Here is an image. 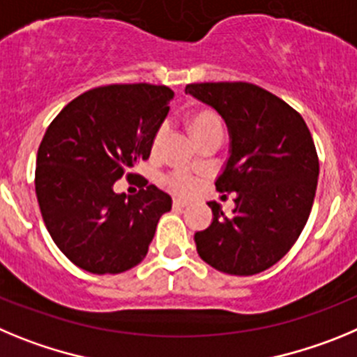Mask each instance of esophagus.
<instances>
[{"label":"esophagus","instance_id":"34e87169","mask_svg":"<svg viewBox=\"0 0 357 357\" xmlns=\"http://www.w3.org/2000/svg\"><path fill=\"white\" fill-rule=\"evenodd\" d=\"M172 206L185 208V206H188V201H185V199H174V201H172Z\"/></svg>","mask_w":357,"mask_h":357}]
</instances>
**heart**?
Returning a JSON list of instances; mask_svg holds the SVG:
<instances>
[{
    "label": "heart",
    "instance_id": "obj_1",
    "mask_svg": "<svg viewBox=\"0 0 357 357\" xmlns=\"http://www.w3.org/2000/svg\"><path fill=\"white\" fill-rule=\"evenodd\" d=\"M186 126L190 130L192 137L197 144L204 142L208 139H218L222 140L224 135V121L222 117L211 108H197V110L190 112L186 115ZM163 139V130L158 128L153 135L151 140V149L156 151ZM163 183L167 188H171L176 194H190L195 188V179L190 176L181 174V172H172V174L163 176Z\"/></svg>",
    "mask_w": 357,
    "mask_h": 357
}]
</instances>
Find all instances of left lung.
<instances>
[{
    "label": "left lung",
    "instance_id": "8db88e82",
    "mask_svg": "<svg viewBox=\"0 0 357 357\" xmlns=\"http://www.w3.org/2000/svg\"><path fill=\"white\" fill-rule=\"evenodd\" d=\"M185 92L227 123L231 156L215 186L236 194L231 215L208 202L213 220L195 233L199 256L226 274H259L287 255L307 222L319 181L313 137L297 110L252 83H190Z\"/></svg>",
    "mask_w": 357,
    "mask_h": 357
}]
</instances>
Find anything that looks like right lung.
<instances>
[{
  "mask_svg": "<svg viewBox=\"0 0 357 357\" xmlns=\"http://www.w3.org/2000/svg\"><path fill=\"white\" fill-rule=\"evenodd\" d=\"M174 92L165 85L96 86L62 108L38 146L35 194L51 238L76 266L121 274L147 255L171 197L137 176L139 194L114 183L149 158Z\"/></svg>",
  "mask_w": 357,
  "mask_h": 357,
  "instance_id": "add662e5",
  "label": "right lung"
}]
</instances>
